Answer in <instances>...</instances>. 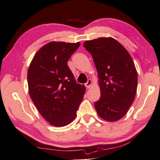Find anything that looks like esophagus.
<instances>
[{
    "mask_svg": "<svg viewBox=\"0 0 160 160\" xmlns=\"http://www.w3.org/2000/svg\"><path fill=\"white\" fill-rule=\"evenodd\" d=\"M91 85H92V80H91L90 79H89L88 80V82L85 83V87L87 88H89L90 86H91Z\"/></svg>",
    "mask_w": 160,
    "mask_h": 160,
    "instance_id": "esophagus-1",
    "label": "esophagus"
}]
</instances>
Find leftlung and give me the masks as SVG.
<instances>
[{
	"instance_id": "obj_1",
	"label": "left lung",
	"mask_w": 160,
	"mask_h": 160,
	"mask_svg": "<svg viewBox=\"0 0 160 160\" xmlns=\"http://www.w3.org/2000/svg\"><path fill=\"white\" fill-rule=\"evenodd\" d=\"M92 55L100 83V100L95 108L104 120L115 122L126 115L135 100L138 73L130 55L112 38H100L84 42Z\"/></svg>"
}]
</instances>
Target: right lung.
Masks as SVG:
<instances>
[{
    "label": "right lung",
    "mask_w": 160,
    "mask_h": 160,
    "mask_svg": "<svg viewBox=\"0 0 160 160\" xmlns=\"http://www.w3.org/2000/svg\"><path fill=\"white\" fill-rule=\"evenodd\" d=\"M80 43L50 42L36 52L28 71L32 102L50 125L64 127L76 117L85 92L76 82L68 61Z\"/></svg>",
    "instance_id": "right-lung-1"
}]
</instances>
